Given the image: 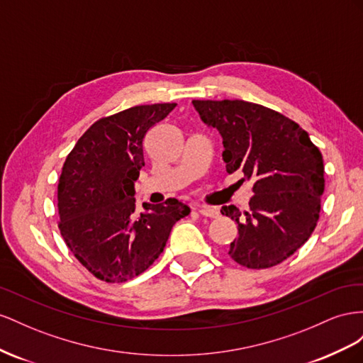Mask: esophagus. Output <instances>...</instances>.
<instances>
[{"label":"esophagus","mask_w":363,"mask_h":363,"mask_svg":"<svg viewBox=\"0 0 363 363\" xmlns=\"http://www.w3.org/2000/svg\"><path fill=\"white\" fill-rule=\"evenodd\" d=\"M199 213L205 217H211V219H214V217L219 216V210H217L216 206H201Z\"/></svg>","instance_id":"1"}]
</instances>
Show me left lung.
<instances>
[{"mask_svg":"<svg viewBox=\"0 0 363 363\" xmlns=\"http://www.w3.org/2000/svg\"><path fill=\"white\" fill-rule=\"evenodd\" d=\"M223 138L226 172L252 181L250 211L234 205L222 214L239 225L230 257L247 269L284 262L312 235L324 193L323 155L308 133L283 113L245 100H193Z\"/></svg>","mask_w":363,"mask_h":363,"instance_id":"1","label":"left lung"}]
</instances>
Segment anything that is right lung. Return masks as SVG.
<instances>
[{
    "label": "right lung",
    "instance_id": "1",
    "mask_svg": "<svg viewBox=\"0 0 363 363\" xmlns=\"http://www.w3.org/2000/svg\"><path fill=\"white\" fill-rule=\"evenodd\" d=\"M176 103H157L101 117L68 153L57 184L59 231L96 278L123 283L157 260L173 225L190 213L178 199L143 203L133 182L144 165L143 141Z\"/></svg>",
    "mask_w": 363,
    "mask_h": 363
}]
</instances>
